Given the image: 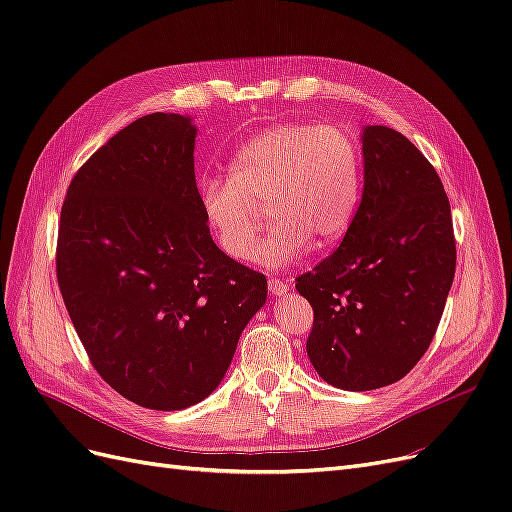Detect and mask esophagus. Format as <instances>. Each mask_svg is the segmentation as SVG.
I'll return each mask as SVG.
<instances>
[{
    "label": "esophagus",
    "instance_id": "34e87169",
    "mask_svg": "<svg viewBox=\"0 0 512 512\" xmlns=\"http://www.w3.org/2000/svg\"><path fill=\"white\" fill-rule=\"evenodd\" d=\"M269 290H271L273 297H284V294L290 290V284L284 282V280H277V277H271Z\"/></svg>",
    "mask_w": 512,
    "mask_h": 512
}]
</instances>
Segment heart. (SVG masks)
<instances>
[{
	"label": "heart",
	"mask_w": 512,
	"mask_h": 512,
	"mask_svg": "<svg viewBox=\"0 0 512 512\" xmlns=\"http://www.w3.org/2000/svg\"><path fill=\"white\" fill-rule=\"evenodd\" d=\"M361 153L337 126L282 123L250 138L235 156V173L198 181V205L215 243L232 260H250L264 221L276 220L254 260L282 269L312 241L342 239L359 209Z\"/></svg>",
	"instance_id": "1"
}]
</instances>
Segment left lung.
Here are the masks:
<instances>
[{"label": "left lung", "instance_id": "8db88e82", "mask_svg": "<svg viewBox=\"0 0 512 512\" xmlns=\"http://www.w3.org/2000/svg\"><path fill=\"white\" fill-rule=\"evenodd\" d=\"M363 196L342 245L297 277L314 309L307 356L344 391H374L421 361L455 277L444 185L408 138L365 126Z\"/></svg>", "mask_w": 512, "mask_h": 512}]
</instances>
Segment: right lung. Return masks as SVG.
I'll return each instance as SVG.
<instances>
[{"label":"right lung","mask_w":512,"mask_h":512,"mask_svg":"<svg viewBox=\"0 0 512 512\" xmlns=\"http://www.w3.org/2000/svg\"><path fill=\"white\" fill-rule=\"evenodd\" d=\"M192 117L151 113L74 175L59 218L57 282L91 365L149 410L218 389L267 277L213 243L198 205Z\"/></svg>","instance_id":"right-lung-1"}]
</instances>
